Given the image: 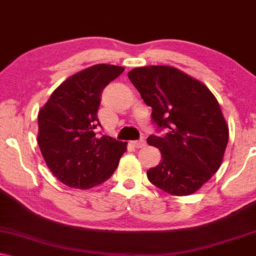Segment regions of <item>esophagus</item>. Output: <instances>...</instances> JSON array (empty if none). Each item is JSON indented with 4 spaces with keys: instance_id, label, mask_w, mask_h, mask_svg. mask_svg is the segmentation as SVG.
<instances>
[{
    "instance_id": "34e87169",
    "label": "esophagus",
    "mask_w": 256,
    "mask_h": 256,
    "mask_svg": "<svg viewBox=\"0 0 256 256\" xmlns=\"http://www.w3.org/2000/svg\"><path fill=\"white\" fill-rule=\"evenodd\" d=\"M132 144L136 148H142L146 146V141H144V138H141V140H138V141H132Z\"/></svg>"
}]
</instances>
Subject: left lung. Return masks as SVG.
Masks as SVG:
<instances>
[{"mask_svg":"<svg viewBox=\"0 0 256 256\" xmlns=\"http://www.w3.org/2000/svg\"><path fill=\"white\" fill-rule=\"evenodd\" d=\"M128 78L153 121L167 128L165 136L150 135L162 160L147 171L148 180L173 196L198 191L222 165L229 128L216 97L202 83L173 66L133 68Z\"/></svg>","mask_w":256,"mask_h":256,"instance_id":"1","label":"left lung"}]
</instances>
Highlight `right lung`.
Segmentation results:
<instances>
[{
  "label": "right lung",
  "instance_id": "1",
  "mask_svg": "<svg viewBox=\"0 0 256 256\" xmlns=\"http://www.w3.org/2000/svg\"><path fill=\"white\" fill-rule=\"evenodd\" d=\"M124 68L97 64L62 82L38 114V144L47 167L68 188L100 185L118 168L127 142L98 138L100 94Z\"/></svg>",
  "mask_w": 256,
  "mask_h": 256
}]
</instances>
